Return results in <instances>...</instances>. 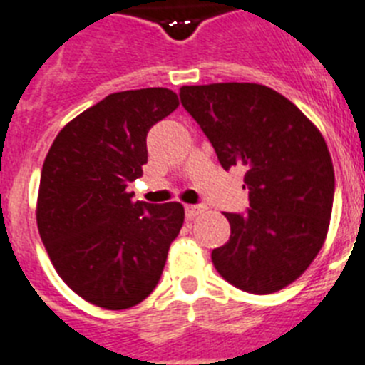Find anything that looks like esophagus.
<instances>
[{"instance_id": "esophagus-1", "label": "esophagus", "mask_w": 365, "mask_h": 365, "mask_svg": "<svg viewBox=\"0 0 365 365\" xmlns=\"http://www.w3.org/2000/svg\"><path fill=\"white\" fill-rule=\"evenodd\" d=\"M203 211H205V207L198 205V203H195V205H185V216H187V220H195L196 216L202 215Z\"/></svg>"}]
</instances>
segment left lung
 I'll return each mask as SVG.
<instances>
[{
    "instance_id": "1",
    "label": "left lung",
    "mask_w": 365,
    "mask_h": 365,
    "mask_svg": "<svg viewBox=\"0 0 365 365\" xmlns=\"http://www.w3.org/2000/svg\"><path fill=\"white\" fill-rule=\"evenodd\" d=\"M220 165L245 169V212H225L227 244L211 258L235 287L269 294L297 280L324 245L334 198L331 154L297 105L258 83L180 88Z\"/></svg>"
}]
</instances>
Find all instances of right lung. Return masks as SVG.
I'll use <instances>...</instances> for the list:
<instances>
[{
    "mask_svg": "<svg viewBox=\"0 0 365 365\" xmlns=\"http://www.w3.org/2000/svg\"><path fill=\"white\" fill-rule=\"evenodd\" d=\"M180 105L162 87L105 96L56 136L39 180L38 229L56 271L91 304L127 309L158 285L183 205L133 200L147 134Z\"/></svg>",
    "mask_w": 365,
    "mask_h": 365,
    "instance_id": "1",
    "label": "right lung"
}]
</instances>
